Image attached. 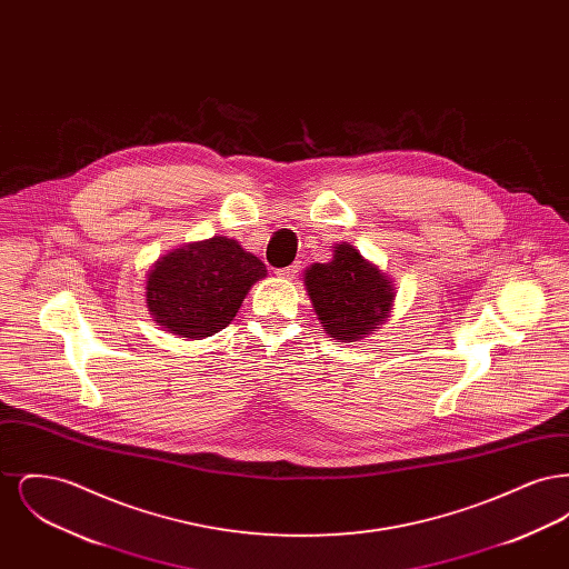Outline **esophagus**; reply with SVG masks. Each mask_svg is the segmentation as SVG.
<instances>
[{"label":"esophagus","instance_id":"1","mask_svg":"<svg viewBox=\"0 0 569 569\" xmlns=\"http://www.w3.org/2000/svg\"><path fill=\"white\" fill-rule=\"evenodd\" d=\"M298 271H300V262H295V264H290V267H286V269H279L277 274H279V277H283V279H295Z\"/></svg>","mask_w":569,"mask_h":569}]
</instances>
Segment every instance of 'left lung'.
<instances>
[{
  "label": "left lung",
  "instance_id": "left-lung-1",
  "mask_svg": "<svg viewBox=\"0 0 569 569\" xmlns=\"http://www.w3.org/2000/svg\"><path fill=\"white\" fill-rule=\"evenodd\" d=\"M332 251L330 262L311 264L302 279L326 332L352 343L386 322L397 292L390 277L352 244H337Z\"/></svg>",
  "mask_w": 569,
  "mask_h": 569
}]
</instances>
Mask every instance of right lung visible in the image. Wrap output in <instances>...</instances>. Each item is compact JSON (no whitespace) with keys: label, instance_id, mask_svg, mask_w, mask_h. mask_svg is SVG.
<instances>
[{"label":"right lung","instance_id":"add662e5","mask_svg":"<svg viewBox=\"0 0 569 569\" xmlns=\"http://www.w3.org/2000/svg\"><path fill=\"white\" fill-rule=\"evenodd\" d=\"M267 267L234 239L213 237L162 256L147 274V309L172 335L202 339L230 325Z\"/></svg>","mask_w":569,"mask_h":569}]
</instances>
